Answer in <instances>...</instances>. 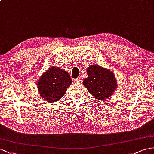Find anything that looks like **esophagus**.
<instances>
[{
    "label": "esophagus",
    "mask_w": 154,
    "mask_h": 154,
    "mask_svg": "<svg viewBox=\"0 0 154 154\" xmlns=\"http://www.w3.org/2000/svg\"><path fill=\"white\" fill-rule=\"evenodd\" d=\"M81 81V80L80 78H77V79H75L73 80L74 82H80Z\"/></svg>",
    "instance_id": "34e87169"
}]
</instances>
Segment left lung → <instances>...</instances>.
Here are the masks:
<instances>
[{
  "mask_svg": "<svg viewBox=\"0 0 154 154\" xmlns=\"http://www.w3.org/2000/svg\"><path fill=\"white\" fill-rule=\"evenodd\" d=\"M87 78L83 85L96 99L104 101L112 95L117 88L115 74L109 69L94 64L86 69Z\"/></svg>",
  "mask_w": 154,
  "mask_h": 154,
  "instance_id": "obj_1",
  "label": "left lung"
}]
</instances>
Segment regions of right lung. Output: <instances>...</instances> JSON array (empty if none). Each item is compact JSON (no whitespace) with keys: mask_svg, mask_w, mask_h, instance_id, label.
<instances>
[{"mask_svg":"<svg viewBox=\"0 0 154 154\" xmlns=\"http://www.w3.org/2000/svg\"><path fill=\"white\" fill-rule=\"evenodd\" d=\"M72 83L69 73L57 66L51 67L43 73L37 81L39 96L50 103L57 101L64 95Z\"/></svg>","mask_w":154,"mask_h":154,"instance_id":"obj_1","label":"right lung"}]
</instances>
